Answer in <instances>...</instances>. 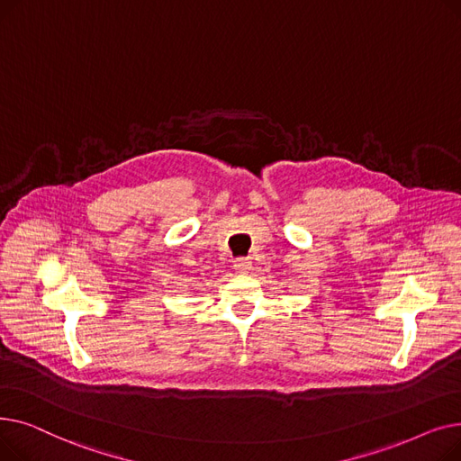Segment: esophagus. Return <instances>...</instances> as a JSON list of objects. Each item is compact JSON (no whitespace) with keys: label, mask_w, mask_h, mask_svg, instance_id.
I'll list each match as a JSON object with an SVG mask.
<instances>
[{"label":"esophagus","mask_w":461,"mask_h":461,"mask_svg":"<svg viewBox=\"0 0 461 461\" xmlns=\"http://www.w3.org/2000/svg\"><path fill=\"white\" fill-rule=\"evenodd\" d=\"M233 267L237 269V273L247 275L252 269V261L249 258H237L235 263H233Z\"/></svg>","instance_id":"esophagus-1"}]
</instances>
